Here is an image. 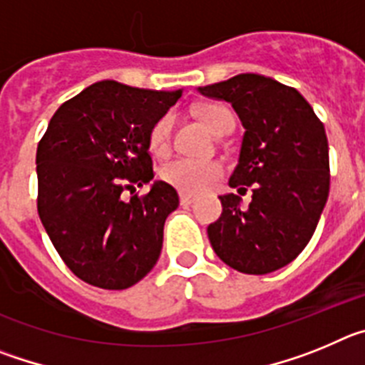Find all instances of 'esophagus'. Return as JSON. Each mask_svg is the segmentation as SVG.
Listing matches in <instances>:
<instances>
[{"label": "esophagus", "instance_id": "esophagus-1", "mask_svg": "<svg viewBox=\"0 0 365 365\" xmlns=\"http://www.w3.org/2000/svg\"><path fill=\"white\" fill-rule=\"evenodd\" d=\"M179 199H180V205L182 206H190L193 201H195V197H193V195H188V193H180Z\"/></svg>", "mask_w": 365, "mask_h": 365}]
</instances>
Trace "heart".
Returning a JSON list of instances; mask_svg holds the SVG:
<instances>
[{"label": "heart", "mask_w": 365, "mask_h": 365, "mask_svg": "<svg viewBox=\"0 0 365 365\" xmlns=\"http://www.w3.org/2000/svg\"><path fill=\"white\" fill-rule=\"evenodd\" d=\"M197 115L212 133L217 135L227 124H234V117L227 108L217 104H206L197 109ZM173 118L172 115H164L151 125L150 148L153 153L163 155L170 148L172 140ZM222 170L217 163L197 159H177L168 164L163 170V177L185 193H201L210 188L215 180L221 177Z\"/></svg>", "instance_id": "b5f03b06"}]
</instances>
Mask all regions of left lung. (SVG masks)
<instances>
[{"label":"left lung","mask_w":365,"mask_h":365,"mask_svg":"<svg viewBox=\"0 0 365 365\" xmlns=\"http://www.w3.org/2000/svg\"><path fill=\"white\" fill-rule=\"evenodd\" d=\"M197 91L237 113L245 135L228 185L252 186L248 210L240 195H219L221 217L208 227L212 248L240 272H274L307 247L327 202L324 124L294 87L263 74H237Z\"/></svg>","instance_id":"8db88e82"}]
</instances>
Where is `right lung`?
Instances as JSON below:
<instances>
[{
	"label": "right lung",
	"mask_w": 365,
	"mask_h": 365,
	"mask_svg": "<svg viewBox=\"0 0 365 365\" xmlns=\"http://www.w3.org/2000/svg\"><path fill=\"white\" fill-rule=\"evenodd\" d=\"M182 95L102 80L67 100L38 144V214L71 272L122 291L160 256L164 221L177 206L172 185L153 180L151 125ZM152 182L125 202V187Z\"/></svg>",
	"instance_id": "obj_1"
}]
</instances>
